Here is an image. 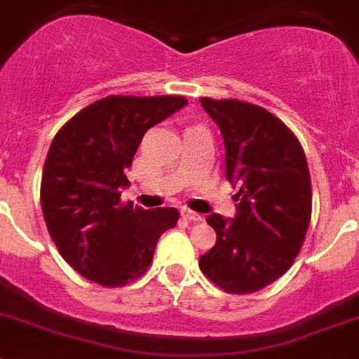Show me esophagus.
Returning <instances> with one entry per match:
<instances>
[{
    "instance_id": "obj_1",
    "label": "esophagus",
    "mask_w": 359,
    "mask_h": 359,
    "mask_svg": "<svg viewBox=\"0 0 359 359\" xmlns=\"http://www.w3.org/2000/svg\"><path fill=\"white\" fill-rule=\"evenodd\" d=\"M182 215H183V217L187 218V220H190V222H201V220H203V217H201L199 213H196V211L183 210V211H182Z\"/></svg>"
}]
</instances>
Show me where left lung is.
<instances>
[{"label": "left lung", "instance_id": "obj_1", "mask_svg": "<svg viewBox=\"0 0 359 359\" xmlns=\"http://www.w3.org/2000/svg\"><path fill=\"white\" fill-rule=\"evenodd\" d=\"M225 146V177L236 215L211 213L217 243L199 268L225 292L247 294L273 284L294 262L312 215V185L302 144L278 118L240 100L201 98Z\"/></svg>", "mask_w": 359, "mask_h": 359}]
</instances>
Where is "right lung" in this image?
<instances>
[{
    "label": "right lung",
    "mask_w": 359,
    "mask_h": 359,
    "mask_svg": "<svg viewBox=\"0 0 359 359\" xmlns=\"http://www.w3.org/2000/svg\"><path fill=\"white\" fill-rule=\"evenodd\" d=\"M183 97H107L61 128L42 174V211L61 257L105 287L149 268L158 238L176 227L174 208L119 203L126 170L146 132L183 109Z\"/></svg>",
    "instance_id": "add662e5"
}]
</instances>
